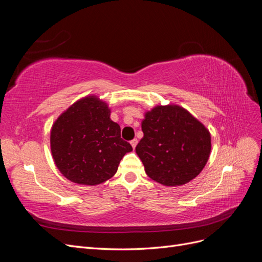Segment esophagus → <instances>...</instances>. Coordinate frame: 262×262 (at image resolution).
<instances>
[{"instance_id": "obj_1", "label": "esophagus", "mask_w": 262, "mask_h": 262, "mask_svg": "<svg viewBox=\"0 0 262 262\" xmlns=\"http://www.w3.org/2000/svg\"><path fill=\"white\" fill-rule=\"evenodd\" d=\"M130 143H131V145H132V147L134 148V147L137 146V144H138V140H137V139H133V140L130 142Z\"/></svg>"}]
</instances>
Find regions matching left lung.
<instances>
[{"label":"left lung","mask_w":262,"mask_h":262,"mask_svg":"<svg viewBox=\"0 0 262 262\" xmlns=\"http://www.w3.org/2000/svg\"><path fill=\"white\" fill-rule=\"evenodd\" d=\"M144 137L136 152L146 175L164 186L185 185L209 160L211 136L207 128L179 106H157L142 121Z\"/></svg>","instance_id":"8db88e82"}]
</instances>
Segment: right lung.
Segmentation results:
<instances>
[{"instance_id": "add662e5", "label": "right lung", "mask_w": 262, "mask_h": 262, "mask_svg": "<svg viewBox=\"0 0 262 262\" xmlns=\"http://www.w3.org/2000/svg\"><path fill=\"white\" fill-rule=\"evenodd\" d=\"M55 165L80 185H98L112 178L122 157L131 152L120 125L110 119L106 102L90 96L76 101L54 122L50 137Z\"/></svg>"}]
</instances>
